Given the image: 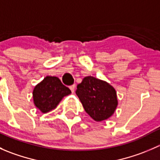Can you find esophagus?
Instances as JSON below:
<instances>
[{
  "instance_id": "34e87169",
  "label": "esophagus",
  "mask_w": 160,
  "mask_h": 160,
  "mask_svg": "<svg viewBox=\"0 0 160 160\" xmlns=\"http://www.w3.org/2000/svg\"><path fill=\"white\" fill-rule=\"evenodd\" d=\"M70 89L71 90V91H72V93H73L74 90H75V84L71 85V86L70 87Z\"/></svg>"
}]
</instances>
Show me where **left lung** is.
I'll return each mask as SVG.
<instances>
[{
	"instance_id": "obj_1",
	"label": "left lung",
	"mask_w": 160,
	"mask_h": 160,
	"mask_svg": "<svg viewBox=\"0 0 160 160\" xmlns=\"http://www.w3.org/2000/svg\"><path fill=\"white\" fill-rule=\"evenodd\" d=\"M76 93L85 111L96 122L110 118L118 106L114 88L104 80L86 77L77 87Z\"/></svg>"
}]
</instances>
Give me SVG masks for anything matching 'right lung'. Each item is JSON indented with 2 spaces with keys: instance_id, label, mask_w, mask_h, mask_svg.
<instances>
[{
  "instance_id": "1",
  "label": "right lung",
  "mask_w": 160,
  "mask_h": 160,
  "mask_svg": "<svg viewBox=\"0 0 160 160\" xmlns=\"http://www.w3.org/2000/svg\"><path fill=\"white\" fill-rule=\"evenodd\" d=\"M70 93L71 90L58 77L47 76L34 88V104L42 113L49 112Z\"/></svg>"
}]
</instances>
